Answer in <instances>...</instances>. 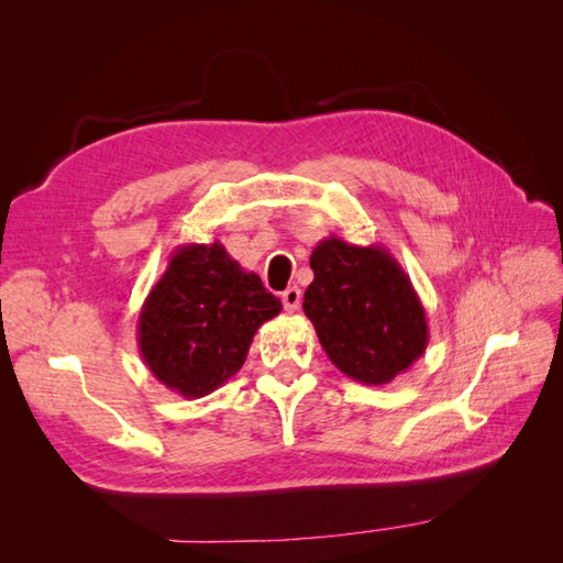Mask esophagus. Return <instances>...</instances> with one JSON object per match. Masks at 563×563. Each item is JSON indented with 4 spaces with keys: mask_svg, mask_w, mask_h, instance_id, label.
I'll use <instances>...</instances> for the list:
<instances>
[{
    "mask_svg": "<svg viewBox=\"0 0 563 563\" xmlns=\"http://www.w3.org/2000/svg\"><path fill=\"white\" fill-rule=\"evenodd\" d=\"M282 302H284V310L296 312L300 308V288L298 286H288L286 291L282 294Z\"/></svg>",
    "mask_w": 563,
    "mask_h": 563,
    "instance_id": "34e87169",
    "label": "esophagus"
}]
</instances>
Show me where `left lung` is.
Segmentation results:
<instances>
[{"mask_svg":"<svg viewBox=\"0 0 563 563\" xmlns=\"http://www.w3.org/2000/svg\"><path fill=\"white\" fill-rule=\"evenodd\" d=\"M302 310L338 371L364 385H387L424 354L428 314L404 267L385 246L321 240Z\"/></svg>","mask_w":563,"mask_h":563,"instance_id":"obj_1","label":"left lung"}]
</instances>
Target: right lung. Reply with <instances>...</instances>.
<instances>
[{"label":"right lung","instance_id":"right-lung-1","mask_svg":"<svg viewBox=\"0 0 563 563\" xmlns=\"http://www.w3.org/2000/svg\"><path fill=\"white\" fill-rule=\"evenodd\" d=\"M282 302L220 242L178 246L139 314V350L162 385L211 395L246 362L253 335Z\"/></svg>","mask_w":563,"mask_h":563}]
</instances>
